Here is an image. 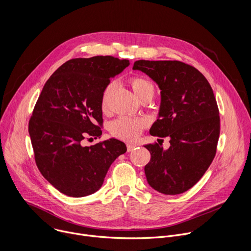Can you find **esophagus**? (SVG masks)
<instances>
[{"label": "esophagus", "instance_id": "1", "mask_svg": "<svg viewBox=\"0 0 251 251\" xmlns=\"http://www.w3.org/2000/svg\"><path fill=\"white\" fill-rule=\"evenodd\" d=\"M137 147V144H127V151L128 152H131V151H133L135 148Z\"/></svg>", "mask_w": 251, "mask_h": 251}]
</instances>
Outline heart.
I'll list each match as a JSON object with an SVG mask.
<instances>
[{
    "label": "heart",
    "mask_w": 251,
    "mask_h": 251,
    "mask_svg": "<svg viewBox=\"0 0 251 251\" xmlns=\"http://www.w3.org/2000/svg\"><path fill=\"white\" fill-rule=\"evenodd\" d=\"M130 84L134 94L139 99L145 94H154L153 84L144 77L134 76L130 79ZM111 90V85H108L102 94V109H106L107 98ZM147 125V122L143 118H131V117H119L113 121L110 125L111 134L119 139L126 141L136 140Z\"/></svg>",
    "instance_id": "b5f03b06"
}]
</instances>
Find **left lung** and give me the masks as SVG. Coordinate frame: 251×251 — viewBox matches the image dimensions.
<instances>
[{"instance_id":"obj_1","label":"left lung","mask_w":251,"mask_h":251,"mask_svg":"<svg viewBox=\"0 0 251 251\" xmlns=\"http://www.w3.org/2000/svg\"><path fill=\"white\" fill-rule=\"evenodd\" d=\"M134 70L146 74L161 90L158 119L150 134L170 137V147L146 144L151 154L144 171L149 186L165 195L194 187L211 164L220 137L217 100L206 78L177 60H137Z\"/></svg>"}]
</instances>
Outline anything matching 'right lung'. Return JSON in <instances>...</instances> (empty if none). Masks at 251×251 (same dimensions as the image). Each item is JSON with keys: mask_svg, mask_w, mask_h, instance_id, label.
<instances>
[{"mask_svg": "<svg viewBox=\"0 0 251 251\" xmlns=\"http://www.w3.org/2000/svg\"><path fill=\"white\" fill-rule=\"evenodd\" d=\"M130 64L113 56L74 58L46 82L28 123L37 166L57 191L73 198L97 192L111 164L127 151L120 140L82 146L85 135L99 137L102 94Z\"/></svg>", "mask_w": 251, "mask_h": 251, "instance_id": "add662e5", "label": "right lung"}]
</instances>
